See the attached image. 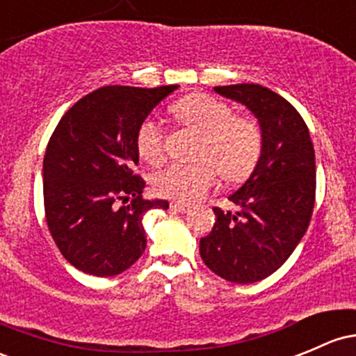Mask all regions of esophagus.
I'll return each instance as SVG.
<instances>
[{"label":"esophagus","instance_id":"obj_1","mask_svg":"<svg viewBox=\"0 0 356 356\" xmlns=\"http://www.w3.org/2000/svg\"><path fill=\"white\" fill-rule=\"evenodd\" d=\"M171 209H173L175 212H181V213H185V212H188V210H190V205L179 204V202H173V204H171Z\"/></svg>","mask_w":356,"mask_h":356}]
</instances>
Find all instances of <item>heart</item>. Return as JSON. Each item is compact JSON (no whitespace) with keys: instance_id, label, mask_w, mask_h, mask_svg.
<instances>
[{"instance_id":"b5f03b06","label":"heart","mask_w":356,"mask_h":356,"mask_svg":"<svg viewBox=\"0 0 356 356\" xmlns=\"http://www.w3.org/2000/svg\"><path fill=\"white\" fill-rule=\"evenodd\" d=\"M183 127L200 134L193 163H173L152 177V186L161 197L178 202H197L217 183L243 181L250 177L261 156V131L250 117L234 115L231 105L198 93L171 106ZM137 151L147 163H159L166 151L163 125L146 118L137 131Z\"/></svg>"}]
</instances>
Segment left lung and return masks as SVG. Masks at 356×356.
Segmentation results:
<instances>
[{"mask_svg":"<svg viewBox=\"0 0 356 356\" xmlns=\"http://www.w3.org/2000/svg\"><path fill=\"white\" fill-rule=\"evenodd\" d=\"M213 90L254 113L263 143L253 175L229 197L238 212L213 207L216 222L200 239V256L224 280L254 284L280 268L307 231L316 202L314 146L300 113L275 91L253 83Z\"/></svg>","mask_w":356,"mask_h":356,"instance_id":"8db88e82","label":"left lung"}]
</instances>
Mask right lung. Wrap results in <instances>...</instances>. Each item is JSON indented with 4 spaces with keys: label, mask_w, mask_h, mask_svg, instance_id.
<instances>
[{
    "label": "right lung",
    "mask_w": 356,
    "mask_h": 356,
    "mask_svg": "<svg viewBox=\"0 0 356 356\" xmlns=\"http://www.w3.org/2000/svg\"><path fill=\"white\" fill-rule=\"evenodd\" d=\"M177 85L103 86L64 113L44 156V209L60 254L74 268L113 277L146 250L143 217L166 200H146L137 131Z\"/></svg>",
    "instance_id": "right-lung-1"
}]
</instances>
